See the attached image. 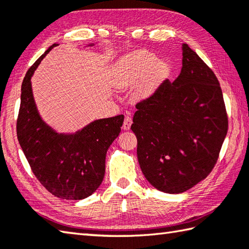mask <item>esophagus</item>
<instances>
[{
  "instance_id": "obj_1",
  "label": "esophagus",
  "mask_w": 249,
  "mask_h": 249,
  "mask_svg": "<svg viewBox=\"0 0 249 249\" xmlns=\"http://www.w3.org/2000/svg\"><path fill=\"white\" fill-rule=\"evenodd\" d=\"M131 123H133V121H131L130 116L129 115H126L125 119H124V123H123V129L128 130L130 128Z\"/></svg>"
}]
</instances>
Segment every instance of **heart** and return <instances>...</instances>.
Here are the masks:
<instances>
[{
    "mask_svg": "<svg viewBox=\"0 0 249 249\" xmlns=\"http://www.w3.org/2000/svg\"><path fill=\"white\" fill-rule=\"evenodd\" d=\"M171 71L170 63L158 60L156 54L139 51L121 60L115 66L113 82L118 88H127L144 80L137 91L139 98L151 96Z\"/></svg>",
    "mask_w": 249,
    "mask_h": 249,
    "instance_id": "heart-1",
    "label": "heart"
}]
</instances>
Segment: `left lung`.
<instances>
[{
    "mask_svg": "<svg viewBox=\"0 0 249 249\" xmlns=\"http://www.w3.org/2000/svg\"><path fill=\"white\" fill-rule=\"evenodd\" d=\"M181 73L136 105L131 130L145 178L181 194L213 170L228 131L223 92L213 71L183 44Z\"/></svg>",
    "mask_w": 249,
    "mask_h": 249,
    "instance_id": "obj_1",
    "label": "left lung"
}]
</instances>
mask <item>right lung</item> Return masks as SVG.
<instances>
[{"instance_id": "right-lung-1", "label": "right lung", "mask_w": 249, "mask_h": 249, "mask_svg": "<svg viewBox=\"0 0 249 249\" xmlns=\"http://www.w3.org/2000/svg\"><path fill=\"white\" fill-rule=\"evenodd\" d=\"M55 46L49 47L23 79L17 137L32 171L49 193L61 199L81 200L102 184L106 154L120 134L124 115L96 120L75 134H59L45 123L36 108L31 78Z\"/></svg>"}]
</instances>
